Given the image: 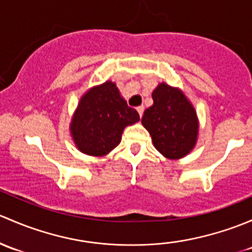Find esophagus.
I'll return each instance as SVG.
<instances>
[{
    "instance_id": "1",
    "label": "esophagus",
    "mask_w": 252,
    "mask_h": 252,
    "mask_svg": "<svg viewBox=\"0 0 252 252\" xmlns=\"http://www.w3.org/2000/svg\"><path fill=\"white\" fill-rule=\"evenodd\" d=\"M137 111H138L139 116L142 118V115H143V111H144V107H138V108H137Z\"/></svg>"
}]
</instances>
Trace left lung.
Instances as JSON below:
<instances>
[{
	"instance_id": "left-lung-1",
	"label": "left lung",
	"mask_w": 252,
	"mask_h": 252,
	"mask_svg": "<svg viewBox=\"0 0 252 252\" xmlns=\"http://www.w3.org/2000/svg\"><path fill=\"white\" fill-rule=\"evenodd\" d=\"M153 103L144 111L142 125L154 147L170 160L188 155L195 147L199 120L190 100L180 88L161 82L153 91Z\"/></svg>"
}]
</instances>
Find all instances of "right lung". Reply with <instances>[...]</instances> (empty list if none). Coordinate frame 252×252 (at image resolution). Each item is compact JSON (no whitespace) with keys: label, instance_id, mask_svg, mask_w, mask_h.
I'll return each instance as SVG.
<instances>
[{"label":"right lung","instance_id":"add662e5","mask_svg":"<svg viewBox=\"0 0 252 252\" xmlns=\"http://www.w3.org/2000/svg\"><path fill=\"white\" fill-rule=\"evenodd\" d=\"M138 121V113L127 105L115 82L105 81L80 98L70 134L81 153L104 157L120 143L125 127Z\"/></svg>","mask_w":252,"mask_h":252}]
</instances>
